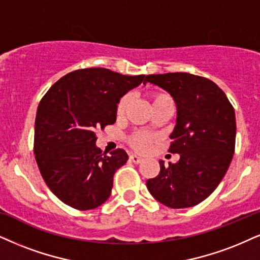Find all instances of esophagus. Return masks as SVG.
<instances>
[{
	"label": "esophagus",
	"instance_id": "obj_1",
	"mask_svg": "<svg viewBox=\"0 0 260 260\" xmlns=\"http://www.w3.org/2000/svg\"><path fill=\"white\" fill-rule=\"evenodd\" d=\"M130 160L133 162H135V164H140L141 161H142V158H141V156H139V155H136V154H130Z\"/></svg>",
	"mask_w": 260,
	"mask_h": 260
}]
</instances>
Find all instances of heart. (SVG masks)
I'll use <instances>...</instances> for the list:
<instances>
[{
  "label": "heart",
  "instance_id": "heart-1",
  "mask_svg": "<svg viewBox=\"0 0 260 260\" xmlns=\"http://www.w3.org/2000/svg\"><path fill=\"white\" fill-rule=\"evenodd\" d=\"M165 98H170V96L166 94H162V92H155V94H153V102L159 101ZM130 101H131V95L129 92H127V94H124L119 100H118L117 107H115V112H117L118 115L124 114V112L126 110L127 106H129ZM153 141H154V136H153L152 134L146 133V131H136V133H134L133 135L129 137L130 146L137 150L147 149Z\"/></svg>",
  "mask_w": 260,
  "mask_h": 260
}]
</instances>
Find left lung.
Wrapping results in <instances>:
<instances>
[{"label": "left lung", "mask_w": 260, "mask_h": 260, "mask_svg": "<svg viewBox=\"0 0 260 260\" xmlns=\"http://www.w3.org/2000/svg\"><path fill=\"white\" fill-rule=\"evenodd\" d=\"M145 82L175 99L177 123L169 152L179 154L176 164L160 160L159 175L147 181V188L168 207L195 206L213 193L232 162L235 111L222 89L205 77L175 72L148 75Z\"/></svg>", "instance_id": "8db88e82"}]
</instances>
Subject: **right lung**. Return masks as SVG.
<instances>
[{
    "label": "right lung",
    "instance_id": "right-lung-1",
    "mask_svg": "<svg viewBox=\"0 0 260 260\" xmlns=\"http://www.w3.org/2000/svg\"><path fill=\"white\" fill-rule=\"evenodd\" d=\"M146 76L102 67L67 73L42 98L34 153L48 188L76 210H92L110 198L113 176L127 160L124 149L106 155L95 146L98 129L114 124L117 102Z\"/></svg>",
    "mask_w": 260,
    "mask_h": 260
}]
</instances>
